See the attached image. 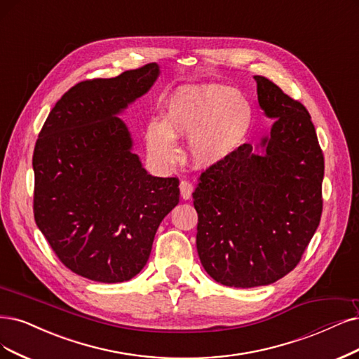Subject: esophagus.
<instances>
[{"instance_id":"obj_1","label":"esophagus","mask_w":359,"mask_h":359,"mask_svg":"<svg viewBox=\"0 0 359 359\" xmlns=\"http://www.w3.org/2000/svg\"><path fill=\"white\" fill-rule=\"evenodd\" d=\"M179 188H180V195H182L183 200H189V198L192 196V191H194L192 183L189 180H182L180 184H179Z\"/></svg>"}]
</instances>
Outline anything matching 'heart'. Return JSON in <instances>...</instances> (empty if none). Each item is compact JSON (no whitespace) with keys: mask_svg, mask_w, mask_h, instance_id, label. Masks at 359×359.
Wrapping results in <instances>:
<instances>
[{"mask_svg":"<svg viewBox=\"0 0 359 359\" xmlns=\"http://www.w3.org/2000/svg\"><path fill=\"white\" fill-rule=\"evenodd\" d=\"M251 123L250 103L219 84L188 86L167 103L164 121L152 119L146 127V143L164 164L176 161V137H191L188 156L198 168L228 158L241 143Z\"/></svg>","mask_w":359,"mask_h":359,"instance_id":"1","label":"heart"}]
</instances>
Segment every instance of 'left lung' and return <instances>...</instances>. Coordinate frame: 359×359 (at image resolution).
Here are the masks:
<instances>
[{"label":"left lung","mask_w":359,"mask_h":359,"mask_svg":"<svg viewBox=\"0 0 359 359\" xmlns=\"http://www.w3.org/2000/svg\"><path fill=\"white\" fill-rule=\"evenodd\" d=\"M264 115L275 118L262 152L244 143L198 179L196 250L215 281L268 285L300 262L323 215L324 155L308 109L256 75Z\"/></svg>","instance_id":"obj_1"}]
</instances>
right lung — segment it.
Returning a JSON list of instances; mask_svg holds the SVG:
<instances>
[{
	"instance_id": "add662e5",
	"label": "right lung",
	"mask_w": 359,
	"mask_h": 359,
	"mask_svg": "<svg viewBox=\"0 0 359 359\" xmlns=\"http://www.w3.org/2000/svg\"><path fill=\"white\" fill-rule=\"evenodd\" d=\"M159 66L78 83L39 131L32 167L34 217L66 268L97 283H124L151 255L159 223L179 203V179L155 177L116 115L148 93Z\"/></svg>"
}]
</instances>
